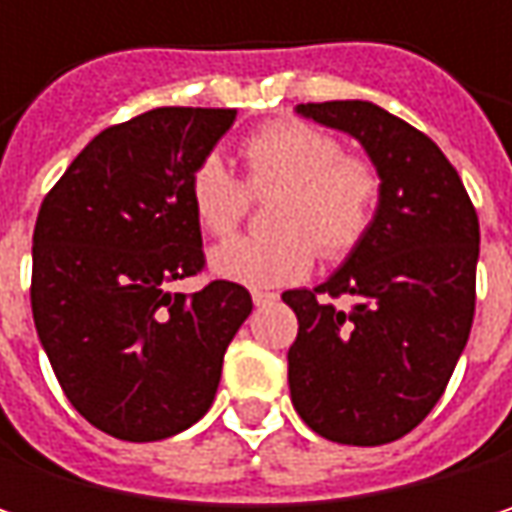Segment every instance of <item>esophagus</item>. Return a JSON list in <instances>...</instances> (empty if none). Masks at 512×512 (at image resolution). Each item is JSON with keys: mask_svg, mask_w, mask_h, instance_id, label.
Here are the masks:
<instances>
[{"mask_svg": "<svg viewBox=\"0 0 512 512\" xmlns=\"http://www.w3.org/2000/svg\"><path fill=\"white\" fill-rule=\"evenodd\" d=\"M275 299H278V296H275V293H266V290H255V293H252V302H255L257 308H260V305H272Z\"/></svg>", "mask_w": 512, "mask_h": 512, "instance_id": "esophagus-1", "label": "esophagus"}]
</instances>
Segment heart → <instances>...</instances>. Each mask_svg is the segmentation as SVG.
<instances>
[{"label":"heart","instance_id":"b5f03b06","mask_svg":"<svg viewBox=\"0 0 512 512\" xmlns=\"http://www.w3.org/2000/svg\"><path fill=\"white\" fill-rule=\"evenodd\" d=\"M243 159L255 192L284 186L275 213L281 234L216 246L207 257L213 275L243 287H284L311 272L317 246L326 257H344L367 234L379 177L364 159L344 156L335 136L302 121H275L243 145ZM189 207L204 234L228 237L249 210V189L222 156L210 154L189 177Z\"/></svg>","mask_w":512,"mask_h":512}]
</instances>
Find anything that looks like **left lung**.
Listing matches in <instances>:
<instances>
[{"instance_id": "left-lung-1", "label": "left lung", "mask_w": 512, "mask_h": 512, "mask_svg": "<svg viewBox=\"0 0 512 512\" xmlns=\"http://www.w3.org/2000/svg\"><path fill=\"white\" fill-rule=\"evenodd\" d=\"M296 115L353 136L379 177L373 222L314 290H284L299 335L287 350L299 418L329 442L373 448L439 403L474 320L480 225L433 139L370 100L299 103ZM350 295V312L335 309Z\"/></svg>"}]
</instances>
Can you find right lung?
<instances>
[{
    "label": "right lung",
    "mask_w": 512,
    "mask_h": 512,
    "mask_svg": "<svg viewBox=\"0 0 512 512\" xmlns=\"http://www.w3.org/2000/svg\"><path fill=\"white\" fill-rule=\"evenodd\" d=\"M234 109L162 106L94 136L44 198L32 237V314L73 409L124 442L183 433L213 406L252 296L210 281L189 177Z\"/></svg>",
    "instance_id": "add662e5"
}]
</instances>
